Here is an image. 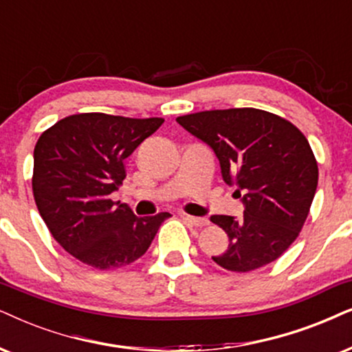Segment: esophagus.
Masks as SVG:
<instances>
[{
  "mask_svg": "<svg viewBox=\"0 0 352 352\" xmlns=\"http://www.w3.org/2000/svg\"><path fill=\"white\" fill-rule=\"evenodd\" d=\"M184 219L186 222H190L191 226H197V228H204V226L209 224V221L206 219V217H197V216H188L185 214Z\"/></svg>",
  "mask_w": 352,
  "mask_h": 352,
  "instance_id": "34e87169",
  "label": "esophagus"
}]
</instances>
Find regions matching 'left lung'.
Masks as SVG:
<instances>
[{
    "label": "left lung",
    "mask_w": 352,
    "mask_h": 352,
    "mask_svg": "<svg viewBox=\"0 0 352 352\" xmlns=\"http://www.w3.org/2000/svg\"><path fill=\"white\" fill-rule=\"evenodd\" d=\"M177 122L214 151L222 179L244 193L242 219L211 216L229 237L228 250L212 260L235 273L278 260L302 230L317 191L318 166L307 138L286 118L250 107Z\"/></svg>",
    "instance_id": "1"
}]
</instances>
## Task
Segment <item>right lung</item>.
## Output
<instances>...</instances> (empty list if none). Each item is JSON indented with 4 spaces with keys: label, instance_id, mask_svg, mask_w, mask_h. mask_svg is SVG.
I'll use <instances>...</instances> for the list:
<instances>
[{
    "label": "right lung",
    "instance_id": "right-lung-1",
    "mask_svg": "<svg viewBox=\"0 0 352 352\" xmlns=\"http://www.w3.org/2000/svg\"><path fill=\"white\" fill-rule=\"evenodd\" d=\"M164 123L107 113L69 115L40 135L34 149L32 191L53 239L97 270L136 261L168 212L138 217L110 195L126 177L124 159Z\"/></svg>",
    "mask_w": 352,
    "mask_h": 352
}]
</instances>
